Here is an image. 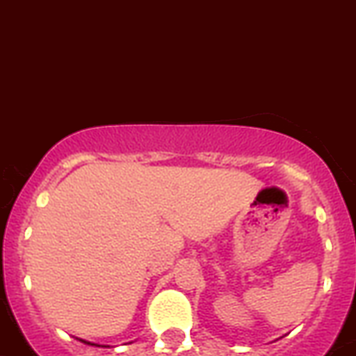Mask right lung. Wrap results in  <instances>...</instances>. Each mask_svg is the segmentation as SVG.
Masks as SVG:
<instances>
[{"mask_svg": "<svg viewBox=\"0 0 356 356\" xmlns=\"http://www.w3.org/2000/svg\"><path fill=\"white\" fill-rule=\"evenodd\" d=\"M83 342H85V344H90V342H86V341H83Z\"/></svg>", "mask_w": 356, "mask_h": 356, "instance_id": "add662e5", "label": "right lung"}]
</instances>
